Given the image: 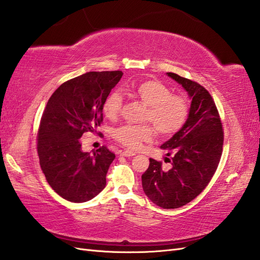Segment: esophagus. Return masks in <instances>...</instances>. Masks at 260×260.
<instances>
[{"instance_id": "obj_1", "label": "esophagus", "mask_w": 260, "mask_h": 260, "mask_svg": "<svg viewBox=\"0 0 260 260\" xmlns=\"http://www.w3.org/2000/svg\"><path fill=\"white\" fill-rule=\"evenodd\" d=\"M119 154H121V156H123V157H132V156L135 155V152L131 151V150H123V151L119 152Z\"/></svg>"}]
</instances>
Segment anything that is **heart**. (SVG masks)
Wrapping results in <instances>:
<instances>
[{
  "mask_svg": "<svg viewBox=\"0 0 260 260\" xmlns=\"http://www.w3.org/2000/svg\"><path fill=\"white\" fill-rule=\"evenodd\" d=\"M139 100L148 106L145 119L154 124L161 135L170 136L180 129L188 116V103L182 96L171 95L170 90L157 80H146L139 83L135 90ZM122 109V96L118 92H112L103 104L104 115L114 119ZM154 136L151 126L123 125L114 129L113 137L129 149H138L144 142Z\"/></svg>",
  "mask_w": 260,
  "mask_h": 260,
  "instance_id": "b5f03b06",
  "label": "heart"
}]
</instances>
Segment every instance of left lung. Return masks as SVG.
Returning a JSON list of instances; mask_svg holds the SVG:
<instances>
[{
  "mask_svg": "<svg viewBox=\"0 0 260 260\" xmlns=\"http://www.w3.org/2000/svg\"><path fill=\"white\" fill-rule=\"evenodd\" d=\"M191 100L188 118L182 127L160 148L168 150V170L149 159L142 176L145 194L162 209H177L189 203L205 189L217 168L223 149L222 123L214 101L202 85L167 72Z\"/></svg>",
  "mask_w": 260,
  "mask_h": 260,
  "instance_id": "8db88e82",
  "label": "left lung"
}]
</instances>
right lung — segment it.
<instances>
[{
    "label": "right lung",
    "instance_id": "obj_1",
    "mask_svg": "<svg viewBox=\"0 0 260 260\" xmlns=\"http://www.w3.org/2000/svg\"><path fill=\"white\" fill-rule=\"evenodd\" d=\"M122 76V71L83 73L62 83L46 105L38 129L39 164L50 187L70 202L89 201L105 188L115 155L104 146L83 151L80 138L96 132L104 101Z\"/></svg>",
    "mask_w": 260,
    "mask_h": 260
}]
</instances>
